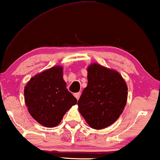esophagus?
<instances>
[{"label": "esophagus", "instance_id": "1", "mask_svg": "<svg viewBox=\"0 0 160 160\" xmlns=\"http://www.w3.org/2000/svg\"><path fill=\"white\" fill-rule=\"evenodd\" d=\"M80 95H81V92H77V93L74 94V96H75V98H76L77 100L79 99Z\"/></svg>", "mask_w": 160, "mask_h": 160}]
</instances>
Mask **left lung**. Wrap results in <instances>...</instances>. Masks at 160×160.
<instances>
[{
    "label": "left lung",
    "mask_w": 160,
    "mask_h": 160,
    "mask_svg": "<svg viewBox=\"0 0 160 160\" xmlns=\"http://www.w3.org/2000/svg\"><path fill=\"white\" fill-rule=\"evenodd\" d=\"M87 81L78 101V111L89 127L101 130L114 123L123 112L128 86L119 72L98 63L87 68Z\"/></svg>",
    "instance_id": "8db88e82"
}]
</instances>
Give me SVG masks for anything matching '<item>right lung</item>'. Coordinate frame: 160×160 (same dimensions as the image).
Instances as JSON below:
<instances>
[{
	"instance_id": "add662e5",
	"label": "right lung",
	"mask_w": 160,
	"mask_h": 160,
	"mask_svg": "<svg viewBox=\"0 0 160 160\" xmlns=\"http://www.w3.org/2000/svg\"><path fill=\"white\" fill-rule=\"evenodd\" d=\"M62 73V67L56 65L32 76L24 89L30 114L47 128L58 126L65 113L77 103L66 88Z\"/></svg>"
}]
</instances>
